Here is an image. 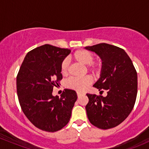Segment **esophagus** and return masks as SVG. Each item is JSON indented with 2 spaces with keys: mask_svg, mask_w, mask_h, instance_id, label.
Instances as JSON below:
<instances>
[{
  "mask_svg": "<svg viewBox=\"0 0 149 149\" xmlns=\"http://www.w3.org/2000/svg\"><path fill=\"white\" fill-rule=\"evenodd\" d=\"M82 95H83L82 93H80V92H77V95H78V97H79H79H81Z\"/></svg>",
  "mask_w": 149,
  "mask_h": 149,
  "instance_id": "obj_1",
  "label": "esophagus"
}]
</instances>
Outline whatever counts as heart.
I'll return each mask as SVG.
<instances>
[{
    "label": "heart",
    "instance_id": "1",
    "mask_svg": "<svg viewBox=\"0 0 149 149\" xmlns=\"http://www.w3.org/2000/svg\"><path fill=\"white\" fill-rule=\"evenodd\" d=\"M72 58L75 61L86 65L87 70L94 76H98L102 71V64L100 61H94L95 56L87 50H78L72 55ZM69 63L67 59H63L61 63V72L63 75L68 73ZM91 77L86 76L83 78H70L66 81V87L77 91H84L91 84Z\"/></svg>",
    "mask_w": 149,
    "mask_h": 149
}]
</instances>
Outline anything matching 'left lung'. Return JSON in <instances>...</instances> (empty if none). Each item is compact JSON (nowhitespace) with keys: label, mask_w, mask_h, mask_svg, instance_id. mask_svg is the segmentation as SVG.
<instances>
[{"label":"left lung","mask_w":149,"mask_h":149,"mask_svg":"<svg viewBox=\"0 0 149 149\" xmlns=\"http://www.w3.org/2000/svg\"><path fill=\"white\" fill-rule=\"evenodd\" d=\"M102 60L101 77L93 85L107 95L87 93V116L92 125L101 129L118 126L131 113L137 95V73L132 61L122 48L108 43L86 46Z\"/></svg>","instance_id":"8db88e82"}]
</instances>
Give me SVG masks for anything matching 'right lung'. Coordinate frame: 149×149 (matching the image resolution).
<instances>
[{
	"instance_id": "add662e5",
	"label": "right lung",
	"mask_w": 149,
	"mask_h": 149,
	"mask_svg": "<svg viewBox=\"0 0 149 149\" xmlns=\"http://www.w3.org/2000/svg\"><path fill=\"white\" fill-rule=\"evenodd\" d=\"M70 53L68 48L49 44L34 48L26 54L17 75V94L22 111L42 131H59L71 116L76 92L64 89L61 97L52 95L54 87L63 79L61 63Z\"/></svg>"
}]
</instances>
